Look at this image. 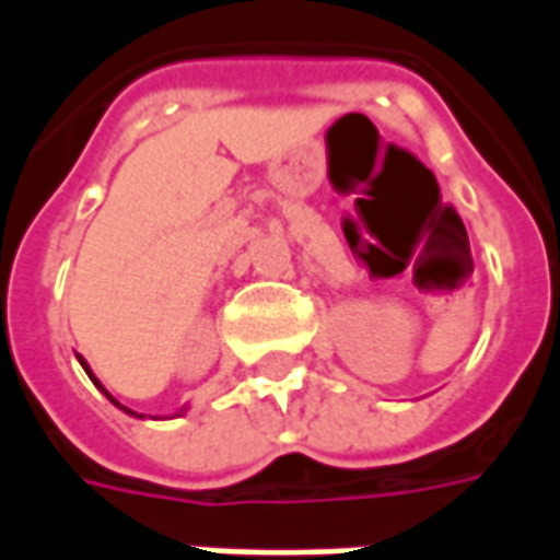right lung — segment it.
I'll return each instance as SVG.
<instances>
[{"mask_svg":"<svg viewBox=\"0 0 560 560\" xmlns=\"http://www.w3.org/2000/svg\"><path fill=\"white\" fill-rule=\"evenodd\" d=\"M78 360H80V365H83V369H86V375H90V377H92V381H95V387L102 389L104 396H107V399L114 401V405H119V401H116V399H114V396H110V393H107V389H104V387H102V384H98V377L92 375V369H90V365H86V360H83V357H78ZM119 408H122V405H119ZM122 411H126V413H135V411H128V408H122ZM135 417H138V413H135ZM140 417H143V413H140Z\"/></svg>","mask_w":560,"mask_h":560,"instance_id":"obj_1","label":"right lung"}]
</instances>
